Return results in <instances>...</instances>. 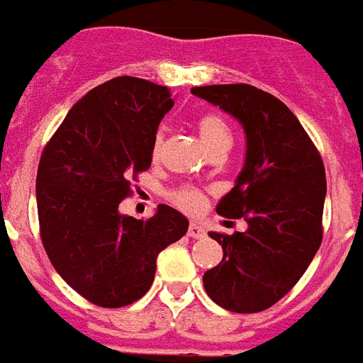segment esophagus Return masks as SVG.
I'll use <instances>...</instances> for the list:
<instances>
[{
    "instance_id": "34e87169",
    "label": "esophagus",
    "mask_w": 363,
    "mask_h": 363,
    "mask_svg": "<svg viewBox=\"0 0 363 363\" xmlns=\"http://www.w3.org/2000/svg\"><path fill=\"white\" fill-rule=\"evenodd\" d=\"M205 228L199 227V225H195V223H191L189 225V228H187V236H191V238H195V240H199V238H205Z\"/></svg>"
}]
</instances>
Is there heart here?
<instances>
[{
	"label": "heart",
	"mask_w": 363,
	"mask_h": 363,
	"mask_svg": "<svg viewBox=\"0 0 363 363\" xmlns=\"http://www.w3.org/2000/svg\"><path fill=\"white\" fill-rule=\"evenodd\" d=\"M197 130H199V136H201L203 145L207 146L209 150H217V148H230L233 145V133H230V127L225 121L223 115L218 113H205L197 121ZM162 146V135L158 133L156 138H154L152 154L158 156L160 154ZM172 199L176 203L179 209L187 211V213H201L205 209V195L197 189V187L184 186L176 189L172 194Z\"/></svg>",
	"instance_id": "obj_1"
}]
</instances>
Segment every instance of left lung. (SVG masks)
Instances as JSON below:
<instances>
[{
  "mask_svg": "<svg viewBox=\"0 0 363 363\" xmlns=\"http://www.w3.org/2000/svg\"><path fill=\"white\" fill-rule=\"evenodd\" d=\"M191 94L233 115L246 135L244 168L217 213L242 217L248 228L211 233L223 259L205 272L203 285L223 309L259 313L291 291L323 242L325 164L299 119L268 91L225 84Z\"/></svg>",
  "mask_w": 363,
  "mask_h": 363,
  "instance_id": "1",
  "label": "left lung"
}]
</instances>
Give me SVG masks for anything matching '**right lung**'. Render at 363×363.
I'll return each mask as SVG.
<instances>
[{"label":"right lung","instance_id":"obj_1","mask_svg":"<svg viewBox=\"0 0 363 363\" xmlns=\"http://www.w3.org/2000/svg\"><path fill=\"white\" fill-rule=\"evenodd\" d=\"M172 107L166 86L109 79L72 107L38 162L43 246L64 281L97 307L140 299L154 281L158 254L189 227L168 205L146 220L119 213L133 194L130 179L150 168L156 130Z\"/></svg>","mask_w":363,"mask_h":363}]
</instances>
